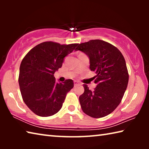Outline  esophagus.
Here are the masks:
<instances>
[{
  "label": "esophagus",
  "mask_w": 149,
  "mask_h": 149,
  "mask_svg": "<svg viewBox=\"0 0 149 149\" xmlns=\"http://www.w3.org/2000/svg\"><path fill=\"white\" fill-rule=\"evenodd\" d=\"M74 86H78V85H81V84H79V83L78 82V81H74Z\"/></svg>",
  "instance_id": "1"
}]
</instances>
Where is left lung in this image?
<instances>
[{"mask_svg": "<svg viewBox=\"0 0 149 149\" xmlns=\"http://www.w3.org/2000/svg\"><path fill=\"white\" fill-rule=\"evenodd\" d=\"M80 50L89 58V68L95 72L93 77L97 85L91 91L84 84V93L79 102L85 114L95 118L104 117L120 104L127 89L129 74L124 57L114 45L95 39L78 44Z\"/></svg>", "mask_w": 149, "mask_h": 149, "instance_id": "1", "label": "left lung"}]
</instances>
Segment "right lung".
Returning <instances> with one entry per match:
<instances>
[{
	"mask_svg": "<svg viewBox=\"0 0 149 149\" xmlns=\"http://www.w3.org/2000/svg\"><path fill=\"white\" fill-rule=\"evenodd\" d=\"M77 45L43 42L30 50L22 60L18 78L20 91L25 104L35 114L50 116L61 109L74 82L66 79L57 83L54 74Z\"/></svg>",
	"mask_w": 149,
	"mask_h": 149,
	"instance_id": "1",
	"label": "right lung"
}]
</instances>
